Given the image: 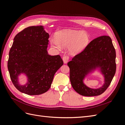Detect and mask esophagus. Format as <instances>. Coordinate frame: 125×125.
<instances>
[{
    "label": "esophagus",
    "mask_w": 125,
    "mask_h": 125,
    "mask_svg": "<svg viewBox=\"0 0 125 125\" xmlns=\"http://www.w3.org/2000/svg\"><path fill=\"white\" fill-rule=\"evenodd\" d=\"M63 62L64 63H67L68 61V60H69V57H68V55H64L63 57Z\"/></svg>",
    "instance_id": "obj_1"
}]
</instances>
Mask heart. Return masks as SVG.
<instances>
[{"instance_id": "obj_1", "label": "heart", "mask_w": 125, "mask_h": 125, "mask_svg": "<svg viewBox=\"0 0 125 125\" xmlns=\"http://www.w3.org/2000/svg\"><path fill=\"white\" fill-rule=\"evenodd\" d=\"M55 39H52L51 45L57 49L62 47H68L72 54H76L82 51L89 42L90 36L86 31L64 30L59 31L55 36Z\"/></svg>"}]
</instances>
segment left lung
<instances>
[{
    "mask_svg": "<svg viewBox=\"0 0 125 125\" xmlns=\"http://www.w3.org/2000/svg\"><path fill=\"white\" fill-rule=\"evenodd\" d=\"M115 59L116 51L110 36H101L92 40L82 52L67 63L73 89L83 96H96L103 94L110 86L115 74ZM98 67L104 75V83L101 87L92 89L83 83V79Z\"/></svg>",
    "mask_w": 125,
    "mask_h": 125,
    "instance_id": "obj_1",
    "label": "left lung"
}]
</instances>
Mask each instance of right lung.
<instances>
[{"label":"right lung","mask_w":125,"mask_h":125,"mask_svg":"<svg viewBox=\"0 0 125 125\" xmlns=\"http://www.w3.org/2000/svg\"><path fill=\"white\" fill-rule=\"evenodd\" d=\"M49 35L43 26L25 28L16 35L9 51L8 68L11 81L22 93L39 95L50 89L54 75L63 65L59 55L48 54ZM27 76L28 83L20 85L18 76Z\"/></svg>","instance_id":"obj_1"}]
</instances>
